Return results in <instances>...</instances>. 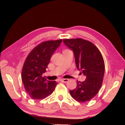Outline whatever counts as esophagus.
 Wrapping results in <instances>:
<instances>
[{
    "instance_id": "1",
    "label": "esophagus",
    "mask_w": 125,
    "mask_h": 125,
    "mask_svg": "<svg viewBox=\"0 0 125 125\" xmlns=\"http://www.w3.org/2000/svg\"><path fill=\"white\" fill-rule=\"evenodd\" d=\"M61 81L64 82V83H67V82L69 81V80L67 79V78H61Z\"/></svg>"
}]
</instances>
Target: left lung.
<instances>
[{
    "label": "left lung",
    "instance_id": "left-lung-1",
    "mask_svg": "<svg viewBox=\"0 0 125 125\" xmlns=\"http://www.w3.org/2000/svg\"><path fill=\"white\" fill-rule=\"evenodd\" d=\"M65 45L73 51L77 68L86 76L84 81H77V86L69 93L80 102L90 101L101 87L105 63L99 49L90 42L83 39H64Z\"/></svg>",
    "mask_w": 125,
    "mask_h": 125
}]
</instances>
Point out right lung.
I'll return each instance as SVG.
<instances>
[{
  "label": "right lung",
  "instance_id": "obj_1",
  "mask_svg": "<svg viewBox=\"0 0 125 125\" xmlns=\"http://www.w3.org/2000/svg\"><path fill=\"white\" fill-rule=\"evenodd\" d=\"M62 39L42 42L32 49L24 63L22 81L31 98L42 100L54 91L57 83L48 81L42 76L45 73L51 58L59 47Z\"/></svg>",
  "mask_w": 125,
  "mask_h": 125
}]
</instances>
